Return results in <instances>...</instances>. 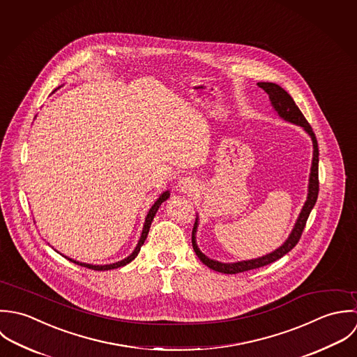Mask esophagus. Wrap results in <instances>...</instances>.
<instances>
[{
	"instance_id": "esophagus-1",
	"label": "esophagus",
	"mask_w": 357,
	"mask_h": 357,
	"mask_svg": "<svg viewBox=\"0 0 357 357\" xmlns=\"http://www.w3.org/2000/svg\"><path fill=\"white\" fill-rule=\"evenodd\" d=\"M178 188H179V190H181L182 193L193 195V193L197 192L199 185H197V182H196L195 178H192V176H183V178L179 181Z\"/></svg>"
}]
</instances>
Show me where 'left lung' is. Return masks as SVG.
Segmentation results:
<instances>
[{"label":"left lung","instance_id":"1","mask_svg":"<svg viewBox=\"0 0 357 357\" xmlns=\"http://www.w3.org/2000/svg\"><path fill=\"white\" fill-rule=\"evenodd\" d=\"M258 86L262 88L269 95L271 102H272L275 110L279 113L280 117H283L284 120L289 121V123H294L296 126L303 127L305 131L310 135V138L313 141V161H312V169H310V178H309V193H307V199L305 202V206H303L301 214L298 216V220H296V223H295V226H294V229H292V231H291V234L287 238L284 244L280 248H278L276 251H273L272 254H268V255H265L262 258H258V259L243 261V262H237V264H220L218 261H213V259L207 258L199 250V247L196 244V227H197V220H196L193 231H192V244H193V250H195L196 255L210 269L220 272V273H226V275H236V273L258 269V268L266 266V265L280 259L282 257H284L287 252H289L298 244V241L302 236V231L306 226V220L309 218L312 208L314 207L317 196H319V146H317V139H316V135H314L312 127L309 126L307 120L305 119V116L302 114L299 107L295 105L291 95L287 91H284L280 85L273 84V82H258Z\"/></svg>","mask_w":357,"mask_h":357}]
</instances>
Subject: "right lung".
<instances>
[{"mask_svg": "<svg viewBox=\"0 0 357 357\" xmlns=\"http://www.w3.org/2000/svg\"><path fill=\"white\" fill-rule=\"evenodd\" d=\"M169 197V192H164L160 197H158V200L153 204V207L150 208V211H149V214L146 216V220H144V226H143V231L142 236H141V238H139V243H138V245H137V248L134 250V252L128 257V258H126V259H123V261H120V262H116V264H112V265H103V266H95V265H86V264H81V262H77V261H73L70 258H68L69 261H72L74 264H77V265H79V266H84V268H88V269H92V271H110V269H117V268H121V266H124V265H127V264H130L131 261H134L135 258H137V255H138V252L141 251V247L143 245V243H144V240H146V237H147V233H149V229H150V225H151V222H153V218H154V215L157 213V210L160 208V206L167 200Z\"/></svg>", "mask_w": 357, "mask_h": 357, "instance_id": "add662e5", "label": "right lung"}]
</instances>
